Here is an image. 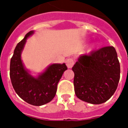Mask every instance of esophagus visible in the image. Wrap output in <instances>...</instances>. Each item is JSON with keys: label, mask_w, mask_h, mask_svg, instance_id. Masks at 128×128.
I'll list each match as a JSON object with an SVG mask.
<instances>
[{"label": "esophagus", "mask_w": 128, "mask_h": 128, "mask_svg": "<svg viewBox=\"0 0 128 128\" xmlns=\"http://www.w3.org/2000/svg\"><path fill=\"white\" fill-rule=\"evenodd\" d=\"M74 60L71 58H68V59L66 60V64L68 68H72V66H73V65H74Z\"/></svg>", "instance_id": "esophagus-1"}]
</instances>
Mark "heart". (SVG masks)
<instances>
[{
    "instance_id": "obj_1",
    "label": "heart",
    "mask_w": 128,
    "mask_h": 128,
    "mask_svg": "<svg viewBox=\"0 0 128 128\" xmlns=\"http://www.w3.org/2000/svg\"><path fill=\"white\" fill-rule=\"evenodd\" d=\"M94 46H95V45H94V44H92V46H91V48H93L94 47Z\"/></svg>"
}]
</instances>
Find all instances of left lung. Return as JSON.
<instances>
[{
	"instance_id": "obj_1",
	"label": "left lung",
	"mask_w": 128,
	"mask_h": 128,
	"mask_svg": "<svg viewBox=\"0 0 128 128\" xmlns=\"http://www.w3.org/2000/svg\"><path fill=\"white\" fill-rule=\"evenodd\" d=\"M76 96L92 104L104 103L117 89L120 65L113 46L83 54L72 67Z\"/></svg>"
}]
</instances>
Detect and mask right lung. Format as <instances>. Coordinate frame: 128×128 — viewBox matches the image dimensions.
Wrapping results in <instances>:
<instances>
[{
  "label": "right lung",
  "mask_w": 128,
  "mask_h": 128,
  "mask_svg": "<svg viewBox=\"0 0 128 128\" xmlns=\"http://www.w3.org/2000/svg\"><path fill=\"white\" fill-rule=\"evenodd\" d=\"M34 34L30 31L18 43L10 64V77L16 93L31 105L42 106L50 102L56 95L57 85L67 66L64 64H52L38 77H34L25 68L21 53L26 39Z\"/></svg>",
  "instance_id": "add662e5"
}]
</instances>
